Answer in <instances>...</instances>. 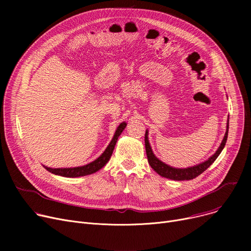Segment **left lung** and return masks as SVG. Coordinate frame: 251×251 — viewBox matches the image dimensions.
Returning a JSON list of instances; mask_svg holds the SVG:
<instances>
[{
    "instance_id": "left-lung-1",
    "label": "left lung",
    "mask_w": 251,
    "mask_h": 251,
    "mask_svg": "<svg viewBox=\"0 0 251 251\" xmlns=\"http://www.w3.org/2000/svg\"><path fill=\"white\" fill-rule=\"evenodd\" d=\"M228 130H229V120L227 123V131L225 133V136H224V139L221 143L220 148L218 149V151H216V153L210 156L209 159L200 165L191 167V168H187V169H175L170 167L166 164H164L163 162H161L157 157H155V155L153 154L151 148L149 143V138H148V130L146 131V136H144V141H146V151H147V155H148V161L151 165V167L155 171V172L161 175L162 177L168 178V179H172V180H177V181H182V180H191L196 178L197 176H200L201 173H203L204 171L212 165L217 157L219 156V154L221 153V151H223L224 147H225L226 141H227V137H228Z\"/></svg>"
}]
</instances>
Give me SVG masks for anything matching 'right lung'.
I'll list each match as a JSON object with an SVG mask.
<instances>
[{
  "label": "right lung",
  "mask_w": 251,
  "mask_h": 251,
  "mask_svg": "<svg viewBox=\"0 0 251 251\" xmlns=\"http://www.w3.org/2000/svg\"><path fill=\"white\" fill-rule=\"evenodd\" d=\"M125 127H126V123H124V122L118 126L116 132H115V135H114L112 141L110 142L109 147L105 149V151L100 157H98V159L92 163L82 166V167H76V168H64V169H51V168H48V167H45V168L49 171V172L55 174V175L63 176V177L74 178V177L86 176V175H89L92 173H96L97 171L101 169L105 164L109 162L110 157L113 153V151L115 149L118 137L120 136V134L122 133V131L124 130Z\"/></svg>",
  "instance_id": "1"
}]
</instances>
